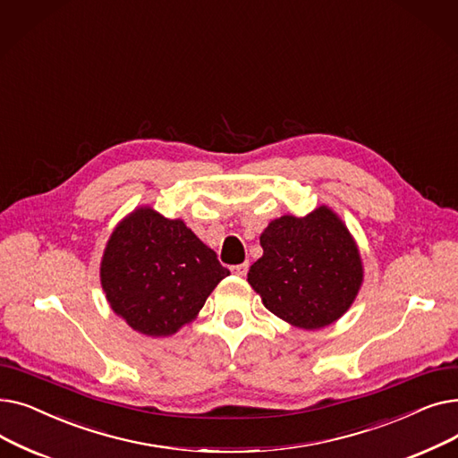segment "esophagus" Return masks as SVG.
Returning a JSON list of instances; mask_svg holds the SVG:
<instances>
[{
	"instance_id": "esophagus-1",
	"label": "esophagus",
	"mask_w": 458,
	"mask_h": 458,
	"mask_svg": "<svg viewBox=\"0 0 458 458\" xmlns=\"http://www.w3.org/2000/svg\"><path fill=\"white\" fill-rule=\"evenodd\" d=\"M232 271L237 275V276H245L249 273V261L245 263H239V266H233Z\"/></svg>"
}]
</instances>
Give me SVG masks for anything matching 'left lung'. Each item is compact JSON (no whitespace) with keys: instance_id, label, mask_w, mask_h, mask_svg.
<instances>
[{"instance_id":"obj_1","label":"left lung","mask_w":458,"mask_h":458,"mask_svg":"<svg viewBox=\"0 0 458 458\" xmlns=\"http://www.w3.org/2000/svg\"><path fill=\"white\" fill-rule=\"evenodd\" d=\"M263 256L249 284L280 319L323 328L342 318L362 284V263L345 225L321 206L302 219L284 215L259 235Z\"/></svg>"}]
</instances>
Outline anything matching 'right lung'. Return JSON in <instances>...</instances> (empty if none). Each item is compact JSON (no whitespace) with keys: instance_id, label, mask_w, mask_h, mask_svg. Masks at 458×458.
<instances>
[{"instance_id":"add662e5","label":"right lung","mask_w":458,"mask_h":458,"mask_svg":"<svg viewBox=\"0 0 458 458\" xmlns=\"http://www.w3.org/2000/svg\"><path fill=\"white\" fill-rule=\"evenodd\" d=\"M230 271L182 221L150 208L133 211L113 232L102 259L111 308L147 335H168L195 319Z\"/></svg>"}]
</instances>
